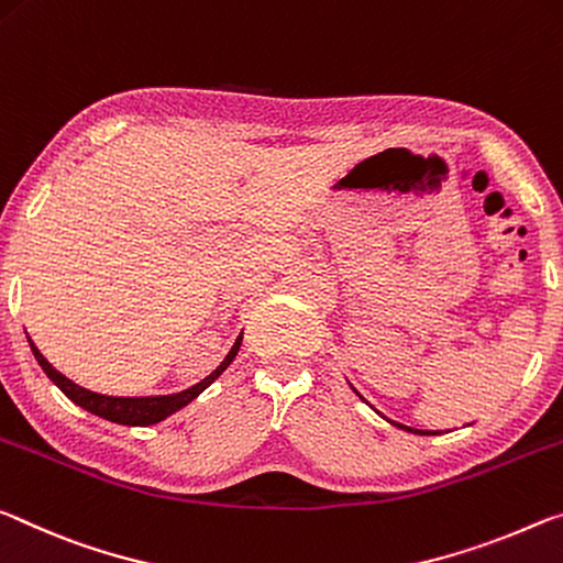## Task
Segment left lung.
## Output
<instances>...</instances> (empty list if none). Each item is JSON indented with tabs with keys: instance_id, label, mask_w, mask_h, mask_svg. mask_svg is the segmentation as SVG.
<instances>
[{
	"instance_id": "left-lung-1",
	"label": "left lung",
	"mask_w": 563,
	"mask_h": 563,
	"mask_svg": "<svg viewBox=\"0 0 563 563\" xmlns=\"http://www.w3.org/2000/svg\"><path fill=\"white\" fill-rule=\"evenodd\" d=\"M379 413V411H376ZM386 419V417H384ZM389 423H394V427H399V429H404V431H411V434H421V437H434V434H441V431H423V429H413V427H404V423H399V421H391V419H386Z\"/></svg>"
}]
</instances>
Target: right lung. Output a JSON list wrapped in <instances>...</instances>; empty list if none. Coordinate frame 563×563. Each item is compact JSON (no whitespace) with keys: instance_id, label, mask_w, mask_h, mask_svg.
I'll list each match as a JSON object with an SVG mask.
<instances>
[{"instance_id":"add662e5","label":"right lung","mask_w":563,"mask_h":563,"mask_svg":"<svg viewBox=\"0 0 563 563\" xmlns=\"http://www.w3.org/2000/svg\"><path fill=\"white\" fill-rule=\"evenodd\" d=\"M242 334L236 336V342L229 349V354L224 356V362H221L214 372L205 379L197 382L195 386H189V389L177 391V394H159V396H109V394H97V391H89L85 386L74 384L71 379H67L62 372H57L40 349L34 346V342L30 336H26V342H30V349L36 362L44 368V374L49 376L52 384H57L62 394L71 399L77 407H81L89 413H95V417H101L107 421H114V423H124V427H152V423H159L172 413H177L179 409L187 407L197 399V396L207 389V386L214 384L221 374H224V368L234 362V356L239 354V346H242Z\"/></svg>"}]
</instances>
